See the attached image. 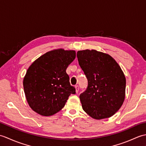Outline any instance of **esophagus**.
<instances>
[{"mask_svg":"<svg viewBox=\"0 0 146 146\" xmlns=\"http://www.w3.org/2000/svg\"><path fill=\"white\" fill-rule=\"evenodd\" d=\"M75 90H76V93L78 92V91H79V86L78 85L75 86Z\"/></svg>","mask_w":146,"mask_h":146,"instance_id":"obj_1","label":"esophagus"}]
</instances>
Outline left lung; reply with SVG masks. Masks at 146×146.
<instances>
[{"label": "left lung", "instance_id": "8db88e82", "mask_svg": "<svg viewBox=\"0 0 146 146\" xmlns=\"http://www.w3.org/2000/svg\"><path fill=\"white\" fill-rule=\"evenodd\" d=\"M78 63L88 80L86 90L80 95L82 108L93 119L109 118L122 106L126 80L116 61L95 49L77 52Z\"/></svg>", "mask_w": 146, "mask_h": 146}]
</instances>
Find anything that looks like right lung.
<instances>
[{
  "label": "right lung",
  "mask_w": 146,
  "mask_h": 146,
  "mask_svg": "<svg viewBox=\"0 0 146 146\" xmlns=\"http://www.w3.org/2000/svg\"><path fill=\"white\" fill-rule=\"evenodd\" d=\"M75 57V51L57 49L31 64L24 77L23 86L32 110L42 116L52 115L64 107L71 94H75L66 72Z\"/></svg>",
  "instance_id": "add662e5"
}]
</instances>
